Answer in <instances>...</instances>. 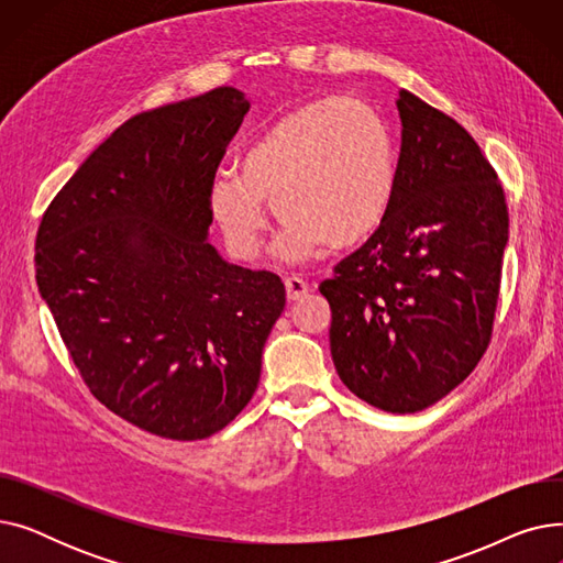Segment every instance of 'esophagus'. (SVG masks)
<instances>
[{"mask_svg":"<svg viewBox=\"0 0 563 563\" xmlns=\"http://www.w3.org/2000/svg\"><path fill=\"white\" fill-rule=\"evenodd\" d=\"M285 289H287V299H289V301H299V299H303L306 294L310 291V285H308L301 276L291 274V276L285 278Z\"/></svg>","mask_w":563,"mask_h":563,"instance_id":"obj_1","label":"esophagus"}]
</instances>
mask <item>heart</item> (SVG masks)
Wrapping results in <instances>:
<instances>
[{"mask_svg":"<svg viewBox=\"0 0 563 563\" xmlns=\"http://www.w3.org/2000/svg\"><path fill=\"white\" fill-rule=\"evenodd\" d=\"M397 185L393 132L369 102H306L260 132L240 173L219 170L207 207L230 253L253 260L266 230L264 200L285 223L278 251L301 257L363 242L386 219Z\"/></svg>","mask_w":563,"mask_h":563,"instance_id":"obj_1","label":"heart"}]
</instances>
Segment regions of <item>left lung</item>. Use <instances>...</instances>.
<instances>
[{"label": "left lung", "mask_w": 563, "mask_h": 563, "mask_svg": "<svg viewBox=\"0 0 563 563\" xmlns=\"http://www.w3.org/2000/svg\"><path fill=\"white\" fill-rule=\"evenodd\" d=\"M390 210L319 285L344 386L388 412H418L477 367L493 335L509 210L497 173L454 118L399 93Z\"/></svg>", "instance_id": "obj_1"}]
</instances>
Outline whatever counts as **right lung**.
<instances>
[{"label":"right lung","instance_id":"add662e5","mask_svg":"<svg viewBox=\"0 0 563 563\" xmlns=\"http://www.w3.org/2000/svg\"><path fill=\"white\" fill-rule=\"evenodd\" d=\"M249 100L219 86L143 111L54 196L36 283L91 395L134 427L202 440L251 401L285 308L272 272L207 242V189Z\"/></svg>","mask_w":563,"mask_h":563}]
</instances>
